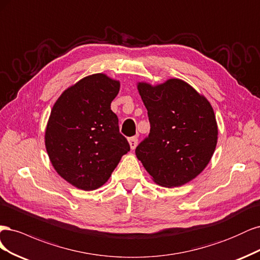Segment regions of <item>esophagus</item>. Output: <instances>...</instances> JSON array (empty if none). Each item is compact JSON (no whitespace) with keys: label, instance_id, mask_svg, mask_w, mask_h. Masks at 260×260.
I'll use <instances>...</instances> for the list:
<instances>
[{"label":"esophagus","instance_id":"34e87169","mask_svg":"<svg viewBox=\"0 0 260 260\" xmlns=\"http://www.w3.org/2000/svg\"><path fill=\"white\" fill-rule=\"evenodd\" d=\"M128 142H129L131 149H132V150L135 149V148H136V146H137V144H138V138H137V136H133V137H131V138L128 139Z\"/></svg>","mask_w":260,"mask_h":260}]
</instances>
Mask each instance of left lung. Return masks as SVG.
I'll list each match as a JSON object with an SVG mask.
<instances>
[{"label":"left lung","mask_w":260,"mask_h":260,"mask_svg":"<svg viewBox=\"0 0 260 260\" xmlns=\"http://www.w3.org/2000/svg\"><path fill=\"white\" fill-rule=\"evenodd\" d=\"M148 110L149 135L136 148L138 160L164 187L185 185L202 172L215 151L213 108L188 83L171 79L157 86L139 83Z\"/></svg>","instance_id":"obj_1"}]
</instances>
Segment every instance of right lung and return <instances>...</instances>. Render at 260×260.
Wrapping results in <instances>:
<instances>
[{
	"label": "right lung",
	"instance_id": "obj_1",
	"mask_svg": "<svg viewBox=\"0 0 260 260\" xmlns=\"http://www.w3.org/2000/svg\"><path fill=\"white\" fill-rule=\"evenodd\" d=\"M119 90L118 81L93 74L66 89L52 109L45 132L49 160L79 189L102 187L131 150L110 107Z\"/></svg>",
	"mask_w": 260,
	"mask_h": 260
}]
</instances>
